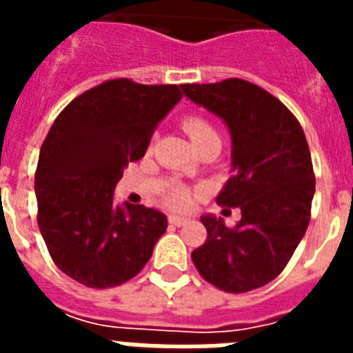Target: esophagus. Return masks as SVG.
<instances>
[{
    "instance_id": "obj_1",
    "label": "esophagus",
    "mask_w": 353,
    "mask_h": 353,
    "mask_svg": "<svg viewBox=\"0 0 353 353\" xmlns=\"http://www.w3.org/2000/svg\"><path fill=\"white\" fill-rule=\"evenodd\" d=\"M168 223L174 227H181L188 223V218H181V216H168Z\"/></svg>"
}]
</instances>
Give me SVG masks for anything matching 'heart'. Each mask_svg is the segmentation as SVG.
Masks as SVG:
<instances>
[{"label": "heart", "mask_w": 353, "mask_h": 353, "mask_svg": "<svg viewBox=\"0 0 353 353\" xmlns=\"http://www.w3.org/2000/svg\"><path fill=\"white\" fill-rule=\"evenodd\" d=\"M183 130L187 132V135L190 137L194 144L201 143L205 139L218 137V133L209 122L201 117H188L183 121ZM165 205L172 210H187L190 209V205L194 201V196L188 192L187 188L181 187V185H174L166 190L165 194Z\"/></svg>", "instance_id": "obj_1"}]
</instances>
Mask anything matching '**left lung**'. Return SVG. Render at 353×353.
I'll return each instance as SVG.
<instances>
[{
    "label": "left lung",
    "mask_w": 353,
    "mask_h": 353,
    "mask_svg": "<svg viewBox=\"0 0 353 353\" xmlns=\"http://www.w3.org/2000/svg\"><path fill=\"white\" fill-rule=\"evenodd\" d=\"M181 90L229 128L232 177L216 201L241 210L232 229L201 216L207 240L192 251L194 265L227 293L262 288L282 273L310 223L315 176L306 135L279 99L247 80Z\"/></svg>",
    "instance_id": "obj_1"
}]
</instances>
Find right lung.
<instances>
[{"label":"right lung","instance_id":"obj_1","mask_svg":"<svg viewBox=\"0 0 353 353\" xmlns=\"http://www.w3.org/2000/svg\"><path fill=\"white\" fill-rule=\"evenodd\" d=\"M181 97L176 84L108 80L69 102L52 122L34 176L38 227L52 262L80 284H124L165 234L163 212L115 205L113 192Z\"/></svg>","mask_w":353,"mask_h":353}]
</instances>
